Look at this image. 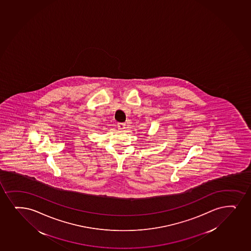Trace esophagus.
Returning <instances> with one entry per match:
<instances>
[{
    "label": "esophagus",
    "mask_w": 251,
    "mask_h": 251,
    "mask_svg": "<svg viewBox=\"0 0 251 251\" xmlns=\"http://www.w3.org/2000/svg\"><path fill=\"white\" fill-rule=\"evenodd\" d=\"M118 128L119 130H124L126 128V124L124 123H119L118 124Z\"/></svg>",
    "instance_id": "esophagus-1"
}]
</instances>
